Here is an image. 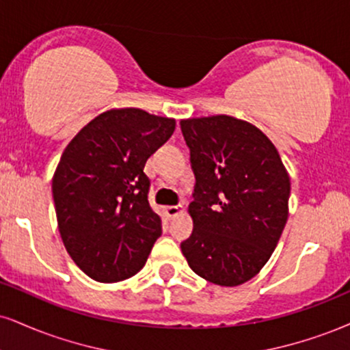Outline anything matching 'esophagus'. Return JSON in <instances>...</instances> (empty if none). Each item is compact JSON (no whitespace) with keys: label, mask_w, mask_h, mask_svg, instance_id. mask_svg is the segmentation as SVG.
Wrapping results in <instances>:
<instances>
[{"label":"esophagus","mask_w":350,"mask_h":350,"mask_svg":"<svg viewBox=\"0 0 350 350\" xmlns=\"http://www.w3.org/2000/svg\"><path fill=\"white\" fill-rule=\"evenodd\" d=\"M164 210H166V215L172 218V217L180 215V213L184 212V207H183V205H167V207Z\"/></svg>","instance_id":"esophagus-1"}]
</instances>
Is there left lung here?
Here are the masks:
<instances>
[{
  "mask_svg": "<svg viewBox=\"0 0 350 350\" xmlns=\"http://www.w3.org/2000/svg\"><path fill=\"white\" fill-rule=\"evenodd\" d=\"M191 148L193 230L180 244L202 279L237 287L258 275L288 218L290 176L267 135L237 117L180 120Z\"/></svg>",
  "mask_w": 350,
  "mask_h": 350,
  "instance_id": "left-lung-1",
  "label": "left lung"
}]
</instances>
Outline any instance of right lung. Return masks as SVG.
<instances>
[{
    "mask_svg": "<svg viewBox=\"0 0 350 350\" xmlns=\"http://www.w3.org/2000/svg\"><path fill=\"white\" fill-rule=\"evenodd\" d=\"M176 120L143 109H109L71 138L53 172L62 241L92 280L135 275L161 234L148 202L146 159L171 137Z\"/></svg>",
    "mask_w": 350,
    "mask_h": 350,
    "instance_id": "add662e5",
    "label": "right lung"
}]
</instances>
